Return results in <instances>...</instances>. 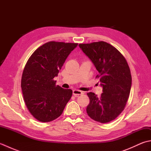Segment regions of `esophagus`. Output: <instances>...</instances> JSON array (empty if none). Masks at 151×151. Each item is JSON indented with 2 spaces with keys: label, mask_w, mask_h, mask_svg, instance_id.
<instances>
[{
  "label": "esophagus",
  "mask_w": 151,
  "mask_h": 151,
  "mask_svg": "<svg viewBox=\"0 0 151 151\" xmlns=\"http://www.w3.org/2000/svg\"><path fill=\"white\" fill-rule=\"evenodd\" d=\"M84 93L81 91H79V90H76V89H74L73 91V95L75 96V97H78L79 95H82Z\"/></svg>",
  "instance_id": "esophagus-1"
}]
</instances>
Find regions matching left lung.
I'll return each instance as SVG.
<instances>
[{
	"mask_svg": "<svg viewBox=\"0 0 151 151\" xmlns=\"http://www.w3.org/2000/svg\"><path fill=\"white\" fill-rule=\"evenodd\" d=\"M78 46L98 70L96 77L100 79L103 91L99 97L88 93L89 104L86 111L92 119L108 123L123 111L129 99L132 85L129 66L119 50L104 41Z\"/></svg>",
	"mask_w": 151,
	"mask_h": 151,
	"instance_id": "left-lung-1",
	"label": "left lung"
}]
</instances>
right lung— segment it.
Listing matches in <instances>:
<instances>
[{
  "label": "right lung",
  "mask_w": 151,
  "mask_h": 151,
  "mask_svg": "<svg viewBox=\"0 0 151 151\" xmlns=\"http://www.w3.org/2000/svg\"><path fill=\"white\" fill-rule=\"evenodd\" d=\"M78 43L50 41L32 54L24 67L21 89L27 108L41 122H50L60 117L73 91L56 85L53 78Z\"/></svg>",
  "instance_id": "right-lung-1"
}]
</instances>
